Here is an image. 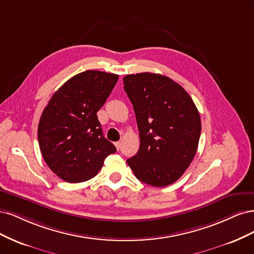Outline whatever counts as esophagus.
<instances>
[{"mask_svg": "<svg viewBox=\"0 0 254 254\" xmlns=\"http://www.w3.org/2000/svg\"><path fill=\"white\" fill-rule=\"evenodd\" d=\"M115 145H116L117 150H120V148H121V142H120V141H118V142H115Z\"/></svg>", "mask_w": 254, "mask_h": 254, "instance_id": "obj_1", "label": "esophagus"}]
</instances>
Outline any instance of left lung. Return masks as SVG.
<instances>
[{
    "label": "left lung",
    "instance_id": "left-lung-1",
    "mask_svg": "<svg viewBox=\"0 0 254 254\" xmlns=\"http://www.w3.org/2000/svg\"><path fill=\"white\" fill-rule=\"evenodd\" d=\"M124 84L140 137V148L127 165L144 184L166 187L175 183L192 162L201 132L192 98L159 73L127 75Z\"/></svg>",
    "mask_w": 254,
    "mask_h": 254
}]
</instances>
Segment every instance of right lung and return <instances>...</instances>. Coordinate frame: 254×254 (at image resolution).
<instances>
[{"label": "right lung", "instance_id": "1", "mask_svg": "<svg viewBox=\"0 0 254 254\" xmlns=\"http://www.w3.org/2000/svg\"><path fill=\"white\" fill-rule=\"evenodd\" d=\"M118 75L85 70L67 80L51 98L38 127L41 153L54 173L67 183L97 175L116 148L103 136L97 113Z\"/></svg>", "mask_w": 254, "mask_h": 254}]
</instances>
